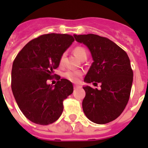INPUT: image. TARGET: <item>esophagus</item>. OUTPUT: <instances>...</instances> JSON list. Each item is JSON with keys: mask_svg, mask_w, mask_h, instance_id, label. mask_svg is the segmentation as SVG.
Here are the masks:
<instances>
[{"mask_svg": "<svg viewBox=\"0 0 148 148\" xmlns=\"http://www.w3.org/2000/svg\"><path fill=\"white\" fill-rule=\"evenodd\" d=\"M82 87V86L79 85V84H75L74 85V88L75 89H78V88H81Z\"/></svg>", "mask_w": 148, "mask_h": 148, "instance_id": "1", "label": "esophagus"}]
</instances>
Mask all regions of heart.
I'll return each mask as SVG.
<instances>
[{"label":"heart","instance_id":"1","mask_svg":"<svg viewBox=\"0 0 148 148\" xmlns=\"http://www.w3.org/2000/svg\"><path fill=\"white\" fill-rule=\"evenodd\" d=\"M73 53L77 58H78L79 59H82L83 57H87V52L82 47H75L73 50ZM64 56L63 55L61 56V59H60V64H62L64 62ZM82 75H83V73L81 70H70L65 73V77L67 78L68 80L73 82H78Z\"/></svg>","mask_w":148,"mask_h":148}]
</instances>
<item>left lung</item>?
<instances>
[{
    "label": "left lung",
    "mask_w": 148,
    "mask_h": 148,
    "mask_svg": "<svg viewBox=\"0 0 148 148\" xmlns=\"http://www.w3.org/2000/svg\"><path fill=\"white\" fill-rule=\"evenodd\" d=\"M90 50L93 62L84 82L101 83V89L84 86V113L92 122L107 124L117 119L130 98L133 73L127 54L110 39L94 34L74 35ZM94 82V83H95Z\"/></svg>",
    "instance_id": "left-lung-1"
}]
</instances>
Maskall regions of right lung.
Segmentation results:
<instances>
[{"label":"right lung","instance_id":"obj_1","mask_svg":"<svg viewBox=\"0 0 148 148\" xmlns=\"http://www.w3.org/2000/svg\"><path fill=\"white\" fill-rule=\"evenodd\" d=\"M73 41L67 34L40 35L27 43L13 62V95L23 114L35 124L47 125L58 120L63 101L73 93V84L67 79L62 78L54 86L47 81L54 77L53 70Z\"/></svg>","mask_w":148,"mask_h":148}]
</instances>
